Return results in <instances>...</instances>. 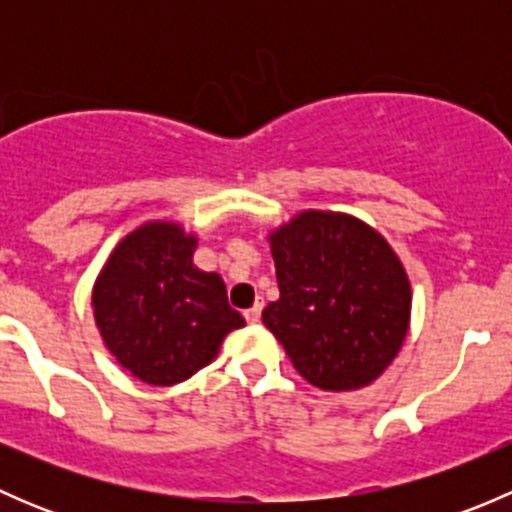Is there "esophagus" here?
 I'll return each instance as SVG.
<instances>
[{
    "mask_svg": "<svg viewBox=\"0 0 512 512\" xmlns=\"http://www.w3.org/2000/svg\"><path fill=\"white\" fill-rule=\"evenodd\" d=\"M260 312H262V302H257L255 307L245 309V319H247V322H250V324L260 322Z\"/></svg>",
    "mask_w": 512,
    "mask_h": 512,
    "instance_id": "1",
    "label": "esophagus"
}]
</instances>
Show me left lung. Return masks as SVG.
Returning a JSON list of instances; mask_svg holds the SVG:
<instances>
[{"label": "left lung", "mask_w": 512, "mask_h": 512, "mask_svg": "<svg viewBox=\"0 0 512 512\" xmlns=\"http://www.w3.org/2000/svg\"><path fill=\"white\" fill-rule=\"evenodd\" d=\"M272 240L280 299L262 309L294 369L324 391L371 384L409 329L411 287L384 237L349 215H297Z\"/></svg>", "instance_id": "1"}]
</instances>
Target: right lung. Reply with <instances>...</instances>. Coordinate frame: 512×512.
<instances>
[{"label":"right lung","instance_id":"add662e5","mask_svg":"<svg viewBox=\"0 0 512 512\" xmlns=\"http://www.w3.org/2000/svg\"><path fill=\"white\" fill-rule=\"evenodd\" d=\"M195 237L173 223L138 227L113 250L94 287L101 337L123 369L153 386L190 379L245 324L220 275L193 265Z\"/></svg>","mask_w":512,"mask_h":512}]
</instances>
